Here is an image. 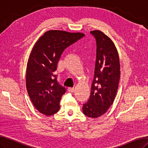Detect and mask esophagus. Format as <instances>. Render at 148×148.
<instances>
[{"label": "esophagus", "mask_w": 148, "mask_h": 148, "mask_svg": "<svg viewBox=\"0 0 148 148\" xmlns=\"http://www.w3.org/2000/svg\"><path fill=\"white\" fill-rule=\"evenodd\" d=\"M75 90V89L73 88H68V91L70 93H73Z\"/></svg>", "instance_id": "obj_1"}]
</instances>
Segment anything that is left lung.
<instances>
[{
	"label": "left lung",
	"mask_w": 148,
	"mask_h": 148,
	"mask_svg": "<svg viewBox=\"0 0 148 148\" xmlns=\"http://www.w3.org/2000/svg\"><path fill=\"white\" fill-rule=\"evenodd\" d=\"M90 32L96 39L97 58L90 96L83 106V112L95 119L105 114L113 103L121 72L119 56L114 42L99 30Z\"/></svg>",
	"instance_id": "8db88e82"
}]
</instances>
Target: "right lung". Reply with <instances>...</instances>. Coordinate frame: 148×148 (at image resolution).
Instances as JSON below:
<instances>
[{
	"instance_id": "obj_1",
	"label": "right lung",
	"mask_w": 148,
	"mask_h": 148,
	"mask_svg": "<svg viewBox=\"0 0 148 148\" xmlns=\"http://www.w3.org/2000/svg\"><path fill=\"white\" fill-rule=\"evenodd\" d=\"M84 36L82 32L50 30L32 48L27 64L26 88L36 109L46 116L58 112L61 98L66 92L54 74L58 62L64 50Z\"/></svg>"
}]
</instances>
